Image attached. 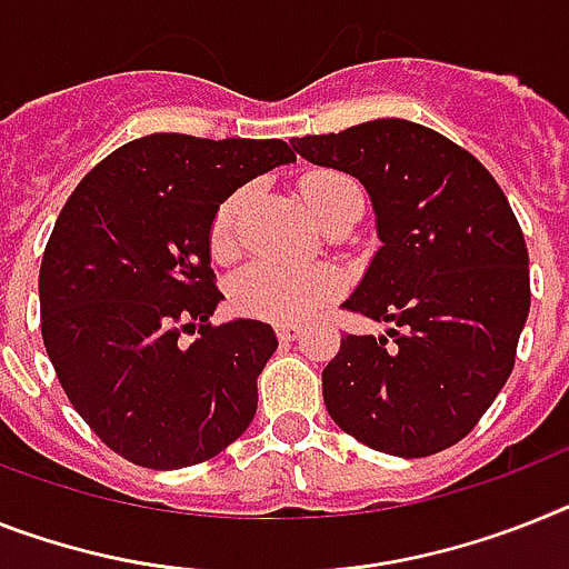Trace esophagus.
Here are the masks:
<instances>
[{"label":"esophagus","mask_w":569,"mask_h":569,"mask_svg":"<svg viewBox=\"0 0 569 569\" xmlns=\"http://www.w3.org/2000/svg\"><path fill=\"white\" fill-rule=\"evenodd\" d=\"M300 332H303V329H300L298 323H277V327H274V336H277V341H280V343L298 341Z\"/></svg>","instance_id":"1"}]
</instances>
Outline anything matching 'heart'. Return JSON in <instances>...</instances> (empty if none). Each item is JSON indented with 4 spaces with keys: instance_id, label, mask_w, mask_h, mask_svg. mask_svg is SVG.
<instances>
[{
    "instance_id": "heart-1",
    "label": "heart",
    "mask_w": 569,
    "mask_h": 569,
    "mask_svg": "<svg viewBox=\"0 0 569 569\" xmlns=\"http://www.w3.org/2000/svg\"><path fill=\"white\" fill-rule=\"evenodd\" d=\"M352 190H361L356 179L338 173V170H312L300 179V193L307 199L309 211L321 222ZM242 199H246V190H237L213 213L211 251L219 260L231 257L237 248ZM338 292H341V274L327 262L283 266V262L257 260L233 274L231 286H228V300H231L233 312L254 318V321L295 323L327 307Z\"/></svg>"
}]
</instances>
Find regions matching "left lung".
I'll list each match as a JSON object with an SVG mask.
<instances>
[{
	"mask_svg": "<svg viewBox=\"0 0 569 569\" xmlns=\"http://www.w3.org/2000/svg\"><path fill=\"white\" fill-rule=\"evenodd\" d=\"M295 150L373 199L381 248L343 309L393 323L341 338L323 367L329 417L385 455L446 451L503 390L527 323L529 254L509 199L469 150L399 118Z\"/></svg>",
	"mask_w": 569,
	"mask_h": 569,
	"instance_id": "8db88e82",
	"label": "left lung"
}]
</instances>
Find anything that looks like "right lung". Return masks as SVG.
Returning a JSON list of instances; mask_svg holds the SVG:
<instances>
[{
	"mask_svg": "<svg viewBox=\"0 0 569 569\" xmlns=\"http://www.w3.org/2000/svg\"><path fill=\"white\" fill-rule=\"evenodd\" d=\"M289 161L280 138L152 132L63 204L40 266L42 343L69 402L123 460L196 466L254 419L277 338L260 321H208L222 300L211 222L233 190Z\"/></svg>",
	"mask_w": 569,
	"mask_h": 569,
	"instance_id": "right-lung-1",
	"label": "right lung"
}]
</instances>
